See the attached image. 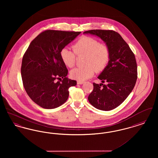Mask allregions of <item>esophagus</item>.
<instances>
[{
  "instance_id": "1",
  "label": "esophagus",
  "mask_w": 158,
  "mask_h": 158,
  "mask_svg": "<svg viewBox=\"0 0 158 158\" xmlns=\"http://www.w3.org/2000/svg\"><path fill=\"white\" fill-rule=\"evenodd\" d=\"M77 83L78 84V85H82L84 83V82H83V81H78L77 82Z\"/></svg>"
}]
</instances>
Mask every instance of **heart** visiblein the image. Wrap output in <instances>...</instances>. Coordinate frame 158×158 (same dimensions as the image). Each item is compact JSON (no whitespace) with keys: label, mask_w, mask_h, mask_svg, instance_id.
<instances>
[{"label":"heart","mask_w":158,"mask_h":158,"mask_svg":"<svg viewBox=\"0 0 158 158\" xmlns=\"http://www.w3.org/2000/svg\"><path fill=\"white\" fill-rule=\"evenodd\" d=\"M74 52L64 47L60 52L63 63L68 68H72L75 64L76 54L85 55L84 64L82 68H76L70 72L72 79L83 81L91 77L95 70L101 72L105 69L110 60V52L107 45L101 44L94 38L83 36L73 45Z\"/></svg>","instance_id":"b5f03b06"}]
</instances>
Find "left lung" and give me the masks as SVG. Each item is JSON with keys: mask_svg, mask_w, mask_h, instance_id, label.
I'll return each mask as SVG.
<instances>
[{"mask_svg": "<svg viewBox=\"0 0 158 158\" xmlns=\"http://www.w3.org/2000/svg\"><path fill=\"white\" fill-rule=\"evenodd\" d=\"M100 38L110 49L106 67L98 76L102 83H94L88 97L90 104L98 110L110 111L121 104L131 92L137 78L135 54L129 45L114 31L93 30L83 32Z\"/></svg>", "mask_w": 158, "mask_h": 158, "instance_id": "left-lung-1", "label": "left lung"}]
</instances>
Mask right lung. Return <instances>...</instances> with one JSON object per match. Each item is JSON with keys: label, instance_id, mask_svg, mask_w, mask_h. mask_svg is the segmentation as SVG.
Masks as SVG:
<instances>
[{"label": "right lung", "instance_id": "1", "mask_svg": "<svg viewBox=\"0 0 158 158\" xmlns=\"http://www.w3.org/2000/svg\"><path fill=\"white\" fill-rule=\"evenodd\" d=\"M81 32L47 30L40 34L23 55L21 66L23 85L27 94L45 109L60 106L68 100L70 86L76 81L69 79L68 69L60 52ZM63 80L60 83L56 79Z\"/></svg>", "mask_w": 158, "mask_h": 158}]
</instances>
